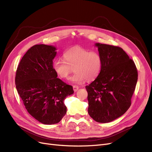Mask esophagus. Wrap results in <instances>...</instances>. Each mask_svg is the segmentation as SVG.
Masks as SVG:
<instances>
[{
  "label": "esophagus",
  "instance_id": "esophagus-1",
  "mask_svg": "<svg viewBox=\"0 0 152 152\" xmlns=\"http://www.w3.org/2000/svg\"><path fill=\"white\" fill-rule=\"evenodd\" d=\"M73 88H74V91H75V92H77V91H78V86H76V85H74V86H73Z\"/></svg>",
  "mask_w": 152,
  "mask_h": 152
}]
</instances>
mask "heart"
<instances>
[{"mask_svg": "<svg viewBox=\"0 0 152 152\" xmlns=\"http://www.w3.org/2000/svg\"><path fill=\"white\" fill-rule=\"evenodd\" d=\"M64 59L53 62V67L56 74L61 78H68L74 70L75 72L70 81L82 83L84 81H93L101 74L103 61L101 55L96 51L75 46L67 50Z\"/></svg>", "mask_w": 152, "mask_h": 152, "instance_id": "heart-1", "label": "heart"}]
</instances>
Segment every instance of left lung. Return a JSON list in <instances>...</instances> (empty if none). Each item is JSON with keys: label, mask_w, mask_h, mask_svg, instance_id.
Segmentation results:
<instances>
[{"label": "left lung", "mask_w": 152, "mask_h": 152, "mask_svg": "<svg viewBox=\"0 0 152 152\" xmlns=\"http://www.w3.org/2000/svg\"><path fill=\"white\" fill-rule=\"evenodd\" d=\"M103 65L101 74L86 86L88 113L98 123H106L122 116L132 104L138 80L134 62L121 48L96 43Z\"/></svg>", "instance_id": "left-lung-1"}]
</instances>
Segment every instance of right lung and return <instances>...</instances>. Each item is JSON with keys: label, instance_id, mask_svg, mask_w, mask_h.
<instances>
[{"label": "right lung", "instance_id": "1", "mask_svg": "<svg viewBox=\"0 0 152 152\" xmlns=\"http://www.w3.org/2000/svg\"><path fill=\"white\" fill-rule=\"evenodd\" d=\"M56 48L46 45L31 47L20 60L15 83L28 112L45 124L59 123L66 113L64 103L74 93L72 86L60 78L53 67Z\"/></svg>", "mask_w": 152, "mask_h": 152}]
</instances>
